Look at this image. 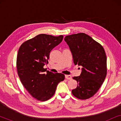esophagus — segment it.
Here are the masks:
<instances>
[{"mask_svg": "<svg viewBox=\"0 0 121 121\" xmlns=\"http://www.w3.org/2000/svg\"><path fill=\"white\" fill-rule=\"evenodd\" d=\"M65 78L67 79H68V80H70V79H72V77L69 75H65Z\"/></svg>", "mask_w": 121, "mask_h": 121, "instance_id": "obj_1", "label": "esophagus"}]
</instances>
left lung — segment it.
Masks as SVG:
<instances>
[{
	"mask_svg": "<svg viewBox=\"0 0 121 121\" xmlns=\"http://www.w3.org/2000/svg\"><path fill=\"white\" fill-rule=\"evenodd\" d=\"M72 53L75 65L82 67L79 77H74L78 86L72 92L74 96L86 100L93 96L103 83L107 74V58L100 43L84 33L64 38Z\"/></svg>",
	"mask_w": 121,
	"mask_h": 121,
	"instance_id": "left-lung-1",
	"label": "left lung"
}]
</instances>
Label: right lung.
<instances>
[{"instance_id": "obj_1", "label": "right lung", "mask_w": 121, "mask_h": 121, "mask_svg": "<svg viewBox=\"0 0 121 121\" xmlns=\"http://www.w3.org/2000/svg\"><path fill=\"white\" fill-rule=\"evenodd\" d=\"M63 36L40 34L21 44L16 60L21 83L34 98L47 101L55 93L58 84L64 80L62 73H53L43 68L48 64L51 51L62 42Z\"/></svg>"}]
</instances>
